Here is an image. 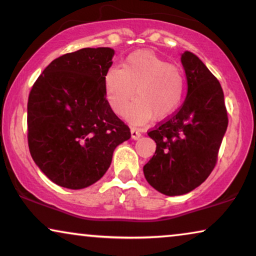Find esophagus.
<instances>
[{
  "mask_svg": "<svg viewBox=\"0 0 256 256\" xmlns=\"http://www.w3.org/2000/svg\"><path fill=\"white\" fill-rule=\"evenodd\" d=\"M130 132H132V140H138L140 138H141V132H140L138 129L136 128H132L130 129Z\"/></svg>",
  "mask_w": 256,
  "mask_h": 256,
  "instance_id": "obj_1",
  "label": "esophagus"
}]
</instances>
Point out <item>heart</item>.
Masks as SVG:
<instances>
[{
    "label": "heart",
    "instance_id": "heart-1",
    "mask_svg": "<svg viewBox=\"0 0 256 256\" xmlns=\"http://www.w3.org/2000/svg\"><path fill=\"white\" fill-rule=\"evenodd\" d=\"M186 82L180 68L169 64L150 50L135 51L122 62L121 68H112L104 76L107 104L118 116L129 112L134 124H143L155 115L166 118L180 106Z\"/></svg>",
    "mask_w": 256,
    "mask_h": 256
}]
</instances>
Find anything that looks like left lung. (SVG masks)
I'll list each match as a JSON object with an SVG mask.
<instances>
[{"mask_svg": "<svg viewBox=\"0 0 256 256\" xmlns=\"http://www.w3.org/2000/svg\"><path fill=\"white\" fill-rule=\"evenodd\" d=\"M182 64L188 79L186 99L148 132L156 152L143 166L146 182L166 196L185 194L205 182L214 169L228 124L218 79L191 52L182 54Z\"/></svg>", "mask_w": 256, "mask_h": 256, "instance_id": "8db88e82", "label": "left lung"}]
</instances>
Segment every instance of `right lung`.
Returning a JSON list of instances; mask_svg holds the SVG:
<instances>
[{
	"mask_svg": "<svg viewBox=\"0 0 256 256\" xmlns=\"http://www.w3.org/2000/svg\"><path fill=\"white\" fill-rule=\"evenodd\" d=\"M114 50L85 48L62 54L34 82L28 100V144L45 176L62 188L100 180L130 129L108 106L104 76Z\"/></svg>",
	"mask_w": 256,
	"mask_h": 256,
	"instance_id": "1",
	"label": "right lung"
}]
</instances>
